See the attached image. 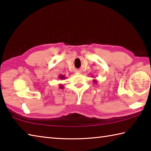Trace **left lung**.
<instances>
[{"mask_svg":"<svg viewBox=\"0 0 151 151\" xmlns=\"http://www.w3.org/2000/svg\"><path fill=\"white\" fill-rule=\"evenodd\" d=\"M93 82H94V83H96V82H97V81H96V80H93Z\"/></svg>","mask_w":151,"mask_h":151,"instance_id":"obj_1","label":"left lung"}]
</instances>
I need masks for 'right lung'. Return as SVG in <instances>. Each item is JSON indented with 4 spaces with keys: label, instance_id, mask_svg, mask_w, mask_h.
<instances>
[{
    "label": "right lung",
    "instance_id": "right-lung-1",
    "mask_svg": "<svg viewBox=\"0 0 151 151\" xmlns=\"http://www.w3.org/2000/svg\"><path fill=\"white\" fill-rule=\"evenodd\" d=\"M59 78L61 79V80H63V79H65V76H64V75H60V76H59ZM60 88H61V89H63V88L64 87H63V85H62V84H60Z\"/></svg>",
    "mask_w": 151,
    "mask_h": 151
}]
</instances>
